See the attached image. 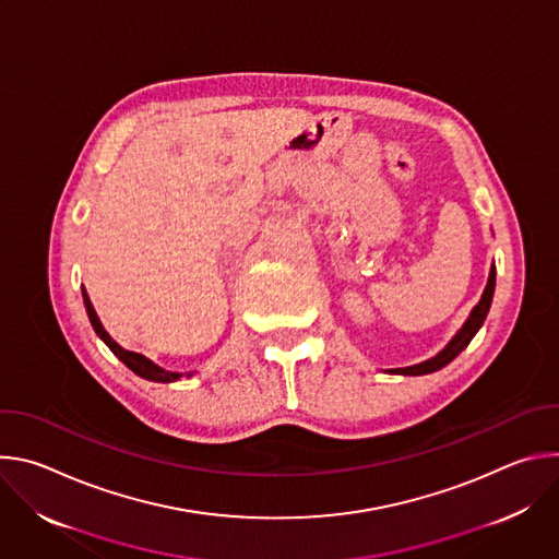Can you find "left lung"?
I'll return each mask as SVG.
<instances>
[{
	"mask_svg": "<svg viewBox=\"0 0 559 559\" xmlns=\"http://www.w3.org/2000/svg\"><path fill=\"white\" fill-rule=\"evenodd\" d=\"M493 289H496V267H491V274H489V283H487V289L480 298V302H477L468 316V321L464 323V328L455 334V338L433 358L420 362V365H414V367H403V369H393V373H405V376H423V373H431V371H438L442 369L444 365H449L468 343L471 338L477 334V330L483 328L485 318L489 313V307H491V300H493Z\"/></svg>",
	"mask_w": 559,
	"mask_h": 559,
	"instance_id": "1",
	"label": "left lung"
}]
</instances>
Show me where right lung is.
Listing matches in <instances>:
<instances>
[{"mask_svg":"<svg viewBox=\"0 0 559 559\" xmlns=\"http://www.w3.org/2000/svg\"><path fill=\"white\" fill-rule=\"evenodd\" d=\"M82 292H84V305H86V311H88V318H91V323H93V328H95V332H97V336L110 347V352L128 367V369H132L136 376H141V378H145V380H154V382H175V380H179L181 378V373H173V371H166V369H162L158 365H154L152 360H147L145 356H141V354H136V352H128V349H123V347H119L110 336H108V332L104 330V325L99 323V318H97V313H95V309H93V302H91V298H88V294H86V289L82 287ZM190 376V373H188Z\"/></svg>","mask_w":559,"mask_h":559,"instance_id":"add662e5","label":"right lung"}]
</instances>
